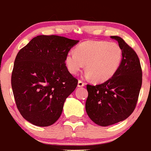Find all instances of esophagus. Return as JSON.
<instances>
[{"label": "esophagus", "mask_w": 151, "mask_h": 151, "mask_svg": "<svg viewBox=\"0 0 151 151\" xmlns=\"http://www.w3.org/2000/svg\"><path fill=\"white\" fill-rule=\"evenodd\" d=\"M85 83L84 82H82V80H79L78 81V87H83V86H85Z\"/></svg>", "instance_id": "obj_1"}]
</instances>
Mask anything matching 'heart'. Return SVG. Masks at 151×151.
I'll use <instances>...</instances> for the list:
<instances>
[{
  "label": "heart",
  "mask_w": 151,
  "mask_h": 151,
  "mask_svg": "<svg viewBox=\"0 0 151 151\" xmlns=\"http://www.w3.org/2000/svg\"><path fill=\"white\" fill-rule=\"evenodd\" d=\"M122 60V50L116 42L89 40L77 45L75 52H69L65 63L73 74H77L85 64L87 76L102 82L115 74Z\"/></svg>",
  "instance_id": "1"
}]
</instances>
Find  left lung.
<instances>
[{"label": "left lung", "instance_id": "obj_1", "mask_svg": "<svg viewBox=\"0 0 151 151\" xmlns=\"http://www.w3.org/2000/svg\"><path fill=\"white\" fill-rule=\"evenodd\" d=\"M122 50V60L115 74L104 83L87 85L86 112L96 124L109 126L131 115L142 86V69L136 52L122 37L111 36Z\"/></svg>", "mask_w": 151, "mask_h": 151}]
</instances>
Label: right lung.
<instances>
[{
	"label": "right lung",
	"instance_id": "1",
	"mask_svg": "<svg viewBox=\"0 0 151 151\" xmlns=\"http://www.w3.org/2000/svg\"><path fill=\"white\" fill-rule=\"evenodd\" d=\"M79 40L58 35H39L17 53L12 74L16 105L27 121L47 127L59 119L66 98L78 80L65 59Z\"/></svg>",
	"mask_w": 151,
	"mask_h": 151
}]
</instances>
